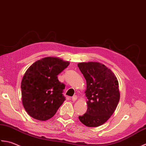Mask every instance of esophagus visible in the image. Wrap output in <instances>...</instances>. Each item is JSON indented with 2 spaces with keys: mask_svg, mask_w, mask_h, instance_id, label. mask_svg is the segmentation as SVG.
<instances>
[{
  "mask_svg": "<svg viewBox=\"0 0 146 146\" xmlns=\"http://www.w3.org/2000/svg\"><path fill=\"white\" fill-rule=\"evenodd\" d=\"M77 99V96H72V100L74 101V102H75V101H76Z\"/></svg>",
  "mask_w": 146,
  "mask_h": 146,
  "instance_id": "esophagus-1",
  "label": "esophagus"
}]
</instances>
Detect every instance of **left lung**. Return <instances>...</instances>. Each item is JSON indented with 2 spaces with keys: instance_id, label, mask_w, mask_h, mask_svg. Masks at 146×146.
Returning a JSON list of instances; mask_svg holds the SVG:
<instances>
[{
  "instance_id": "8db88e82",
  "label": "left lung",
  "mask_w": 146,
  "mask_h": 146,
  "mask_svg": "<svg viewBox=\"0 0 146 146\" xmlns=\"http://www.w3.org/2000/svg\"><path fill=\"white\" fill-rule=\"evenodd\" d=\"M79 69L86 80L88 109L79 119L89 127L105 123L113 113L120 100L118 81L112 70L97 62H80Z\"/></svg>"
}]
</instances>
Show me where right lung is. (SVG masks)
I'll list each match as a JSON object with an SVG mask.
<instances>
[{"instance_id": "add662e5", "label": "right lung", "mask_w": 146, "mask_h": 146, "mask_svg": "<svg viewBox=\"0 0 146 146\" xmlns=\"http://www.w3.org/2000/svg\"><path fill=\"white\" fill-rule=\"evenodd\" d=\"M69 64L60 58L47 56L35 62L26 71L21 85L22 103L32 118L49 120L64 103L65 85L59 82L57 76Z\"/></svg>"}]
</instances>
